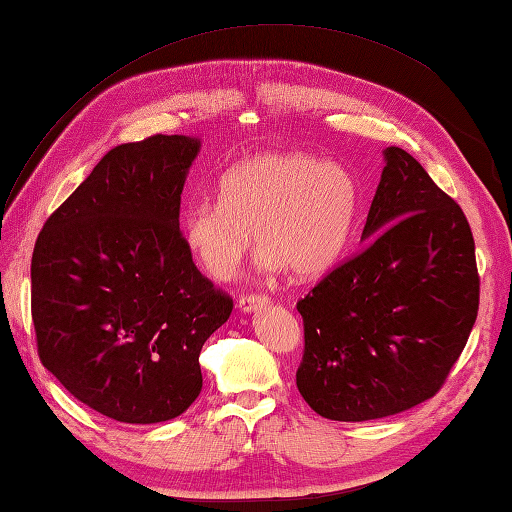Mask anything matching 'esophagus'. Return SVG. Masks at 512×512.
<instances>
[{
  "label": "esophagus",
  "mask_w": 512,
  "mask_h": 512,
  "mask_svg": "<svg viewBox=\"0 0 512 512\" xmlns=\"http://www.w3.org/2000/svg\"><path fill=\"white\" fill-rule=\"evenodd\" d=\"M270 306V299L264 295H248V297H239L237 308L242 312H257V310H264Z\"/></svg>",
  "instance_id": "1"
}]
</instances>
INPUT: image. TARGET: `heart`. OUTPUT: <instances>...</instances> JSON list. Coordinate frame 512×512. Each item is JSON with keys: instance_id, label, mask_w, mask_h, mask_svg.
<instances>
[{"instance_id": "heart-1", "label": "heart", "mask_w": 512, "mask_h": 512, "mask_svg": "<svg viewBox=\"0 0 512 512\" xmlns=\"http://www.w3.org/2000/svg\"><path fill=\"white\" fill-rule=\"evenodd\" d=\"M358 189L339 162L306 154H257L220 180V202H193L180 220L187 255L213 281L231 279L253 246L266 273L301 279L330 270L350 237Z\"/></svg>"}]
</instances>
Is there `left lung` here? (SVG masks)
Listing matches in <instances>:
<instances>
[{"mask_svg": "<svg viewBox=\"0 0 512 512\" xmlns=\"http://www.w3.org/2000/svg\"><path fill=\"white\" fill-rule=\"evenodd\" d=\"M385 167L350 262L297 303L303 400L323 418L394 416L436 396L480 306L475 242L462 209L400 147Z\"/></svg>", "mask_w": 512, "mask_h": 512, "instance_id": "1", "label": "left lung"}]
</instances>
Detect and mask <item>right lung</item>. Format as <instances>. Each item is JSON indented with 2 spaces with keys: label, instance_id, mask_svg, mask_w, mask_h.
<instances>
[{
  "label": "right lung",
  "instance_id": "right-lung-1",
  "mask_svg": "<svg viewBox=\"0 0 512 512\" xmlns=\"http://www.w3.org/2000/svg\"><path fill=\"white\" fill-rule=\"evenodd\" d=\"M200 138L118 145L43 224L32 323L43 367L103 416L178 418L200 396L204 341L231 317L180 242V195Z\"/></svg>",
  "mask_w": 512,
  "mask_h": 512
}]
</instances>
